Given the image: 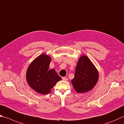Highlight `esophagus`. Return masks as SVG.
Segmentation results:
<instances>
[{
	"label": "esophagus",
	"instance_id": "34e87169",
	"mask_svg": "<svg viewBox=\"0 0 124 124\" xmlns=\"http://www.w3.org/2000/svg\"><path fill=\"white\" fill-rule=\"evenodd\" d=\"M62 79L64 80V81H68V78H66V77H64L62 78Z\"/></svg>",
	"mask_w": 124,
	"mask_h": 124
}]
</instances>
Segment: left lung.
Masks as SVG:
<instances>
[{
    "mask_svg": "<svg viewBox=\"0 0 124 124\" xmlns=\"http://www.w3.org/2000/svg\"><path fill=\"white\" fill-rule=\"evenodd\" d=\"M99 79L98 71L87 56L79 59L71 83L78 93L87 92L94 87Z\"/></svg>",
    "mask_w": 124,
    "mask_h": 124,
    "instance_id": "8db88e82",
    "label": "left lung"
}]
</instances>
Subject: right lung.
Listing matches in <instances>:
<instances>
[{"label": "right lung", "mask_w": 124, "mask_h": 124, "mask_svg": "<svg viewBox=\"0 0 124 124\" xmlns=\"http://www.w3.org/2000/svg\"><path fill=\"white\" fill-rule=\"evenodd\" d=\"M51 58L42 54L36 58L29 66L26 78L32 89L40 94H47L62 78L54 69L48 70Z\"/></svg>", "instance_id": "right-lung-1"}]
</instances>
